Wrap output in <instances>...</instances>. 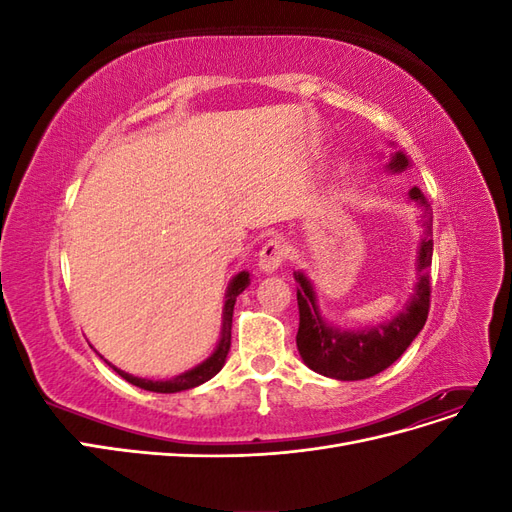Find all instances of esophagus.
<instances>
[{
	"instance_id": "34e87169",
	"label": "esophagus",
	"mask_w": 512,
	"mask_h": 512,
	"mask_svg": "<svg viewBox=\"0 0 512 512\" xmlns=\"http://www.w3.org/2000/svg\"><path fill=\"white\" fill-rule=\"evenodd\" d=\"M288 250L284 241L280 239H271L265 243V247H262L260 254H258V265H260V271L262 273H275L277 269L282 267V262L286 258Z\"/></svg>"
}]
</instances>
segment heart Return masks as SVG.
Segmentation results:
<instances>
[{"mask_svg": "<svg viewBox=\"0 0 512 512\" xmlns=\"http://www.w3.org/2000/svg\"><path fill=\"white\" fill-rule=\"evenodd\" d=\"M350 170H352V162H350L348 158L337 160V162H335V166H333V170H331V175H329V181H331L333 185L342 183L344 179H348Z\"/></svg>", "mask_w": 512, "mask_h": 512, "instance_id": "b5f03b06", "label": "heart"}]
</instances>
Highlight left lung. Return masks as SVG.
I'll return each instance as SVG.
<instances>
[{
  "mask_svg": "<svg viewBox=\"0 0 512 512\" xmlns=\"http://www.w3.org/2000/svg\"><path fill=\"white\" fill-rule=\"evenodd\" d=\"M395 149L386 162V173L399 175L412 166L410 158L404 151ZM408 198L414 205L421 207L423 218V237L418 241L416 250V282L412 294L408 297L404 309L386 322L376 324V327L365 329H346L333 324L324 318L318 292L314 282L303 271H294V282L297 288V303H299V333H297V348L303 363L316 371L320 376L333 380H365L380 374L386 367H391L401 354L408 350L416 335L423 331L425 320L429 314V267L433 254V239H431V207L427 203L421 188L408 192Z\"/></svg>",
  "mask_w": 512,
  "mask_h": 512,
  "instance_id": "obj_1",
  "label": "left lung"
}]
</instances>
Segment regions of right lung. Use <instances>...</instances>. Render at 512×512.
Segmentation results:
<instances>
[{"label": "right lung", "instance_id": "right-lung-1", "mask_svg": "<svg viewBox=\"0 0 512 512\" xmlns=\"http://www.w3.org/2000/svg\"><path fill=\"white\" fill-rule=\"evenodd\" d=\"M252 277L247 271H239L237 275H232V280L228 282V288H226V294H224V307H222V331H220V339L218 344H215L213 352L207 356V359L203 363L194 365L192 369L183 371V374L179 376H173L168 380H151V378H138V376H132L128 374V371H123L115 365H111L106 361L108 367H113L117 374L138 386V389L143 391H151V393H179V391H188V389H194V386H200L203 382L211 380L218 371L224 367L226 363V356H228V350H230V331H232V312H235V303H237V297L239 294L250 286ZM100 359H104V356H100Z\"/></svg>", "mask_w": 512, "mask_h": 512}]
</instances>
